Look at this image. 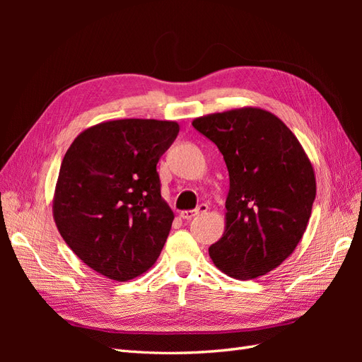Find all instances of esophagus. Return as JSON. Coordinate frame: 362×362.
Returning a JSON list of instances; mask_svg holds the SVG:
<instances>
[{"label":"esophagus","instance_id":"esophagus-1","mask_svg":"<svg viewBox=\"0 0 362 362\" xmlns=\"http://www.w3.org/2000/svg\"><path fill=\"white\" fill-rule=\"evenodd\" d=\"M206 210H208V206H206L205 204H201V205H198V208H196V210H185V211H181V213H180V217L185 218V221H190V218H193V217H196V216L204 214Z\"/></svg>","mask_w":362,"mask_h":362}]
</instances>
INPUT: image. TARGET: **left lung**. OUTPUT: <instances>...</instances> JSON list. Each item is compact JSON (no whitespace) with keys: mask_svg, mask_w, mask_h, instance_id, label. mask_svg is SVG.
<instances>
[{"mask_svg":"<svg viewBox=\"0 0 362 362\" xmlns=\"http://www.w3.org/2000/svg\"><path fill=\"white\" fill-rule=\"evenodd\" d=\"M192 125L222 152L229 173L225 233L208 252L225 275L247 281L276 269L299 245L315 199L313 164L273 113L242 107Z\"/></svg>","mask_w":362,"mask_h":362,"instance_id":"obj_1","label":"left lung"}]
</instances>
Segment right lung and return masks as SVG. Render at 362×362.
<instances>
[{
    "label": "right lung",
    "instance_id": "obj_1",
    "mask_svg": "<svg viewBox=\"0 0 362 362\" xmlns=\"http://www.w3.org/2000/svg\"><path fill=\"white\" fill-rule=\"evenodd\" d=\"M180 133L175 120L119 119L84 129L63 157L52 216L84 264L113 281L154 266L173 211L157 163Z\"/></svg>",
    "mask_w": 362,
    "mask_h": 362
}]
</instances>
